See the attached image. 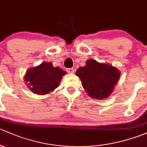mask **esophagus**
<instances>
[{"mask_svg": "<svg viewBox=\"0 0 147 147\" xmlns=\"http://www.w3.org/2000/svg\"><path fill=\"white\" fill-rule=\"evenodd\" d=\"M66 71L68 72V73H71V74L74 73V69L73 68H68V69H66Z\"/></svg>", "mask_w": 147, "mask_h": 147, "instance_id": "obj_1", "label": "esophagus"}]
</instances>
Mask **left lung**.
<instances>
[{
  "mask_svg": "<svg viewBox=\"0 0 147 147\" xmlns=\"http://www.w3.org/2000/svg\"><path fill=\"white\" fill-rule=\"evenodd\" d=\"M76 75L81 80V84L89 96L96 99H104L112 93L120 72L110 65L89 59L86 66L77 69Z\"/></svg>",
  "mask_w": 147,
  "mask_h": 147,
  "instance_id": "obj_1",
  "label": "left lung"
}]
</instances>
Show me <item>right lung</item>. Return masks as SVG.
I'll list each match as a JSON object with an SVG mask.
<instances>
[{"mask_svg": "<svg viewBox=\"0 0 147 147\" xmlns=\"http://www.w3.org/2000/svg\"><path fill=\"white\" fill-rule=\"evenodd\" d=\"M66 71L59 67H54L49 62H43L40 66L27 71L25 80L29 82L28 88L34 93L48 94L57 88Z\"/></svg>", "mask_w": 147, "mask_h": 147, "instance_id": "right-lung-1", "label": "right lung"}]
</instances>
